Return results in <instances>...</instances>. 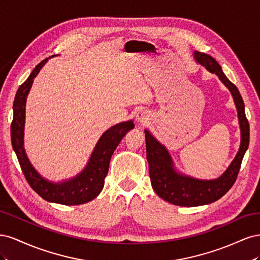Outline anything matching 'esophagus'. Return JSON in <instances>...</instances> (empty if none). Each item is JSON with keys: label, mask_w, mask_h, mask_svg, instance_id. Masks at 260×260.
I'll use <instances>...</instances> for the list:
<instances>
[{"label": "esophagus", "mask_w": 260, "mask_h": 260, "mask_svg": "<svg viewBox=\"0 0 260 260\" xmlns=\"http://www.w3.org/2000/svg\"><path fill=\"white\" fill-rule=\"evenodd\" d=\"M136 119H137V121L139 123L144 124V123H146L148 121V115L145 112H143V111L142 112H139L137 114V116H136Z\"/></svg>", "instance_id": "esophagus-1"}]
</instances>
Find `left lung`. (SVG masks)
I'll return each instance as SVG.
<instances>
[{
	"label": "left lung",
	"mask_w": 260,
	"mask_h": 260,
	"mask_svg": "<svg viewBox=\"0 0 260 260\" xmlns=\"http://www.w3.org/2000/svg\"><path fill=\"white\" fill-rule=\"evenodd\" d=\"M195 59L205 66L210 73L216 74L232 93L234 103L238 108L241 127V146L232 164L224 174L216 180H198L181 176L175 171L174 165L167 149L145 130L146 156L149 167L151 183L156 194L166 202L178 206L194 207L206 205L221 199L230 190L238 178L244 154L249 143V124L245 115L243 99L235 84L222 73L221 66L210 55L194 52Z\"/></svg>",
	"instance_id": "left-lung-1"
}]
</instances>
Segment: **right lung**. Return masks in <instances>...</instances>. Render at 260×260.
I'll use <instances>...</instances> for the list:
<instances>
[{
	"label": "right lung",
	"mask_w": 260,
	"mask_h": 260,
	"mask_svg": "<svg viewBox=\"0 0 260 260\" xmlns=\"http://www.w3.org/2000/svg\"><path fill=\"white\" fill-rule=\"evenodd\" d=\"M48 58L38 64L28 79L17 90L14 100V116L11 124V138L15 153L27 182L42 199L62 205H80L95 199L104 187L108 174L109 161L121 139L129 130L135 128L132 121L118 123L104 132L94 148L88 166L73 180L55 184L43 179L31 166L23 148V125H25V106L28 92L35 77L40 72Z\"/></svg>",
	"instance_id": "obj_1"
}]
</instances>
